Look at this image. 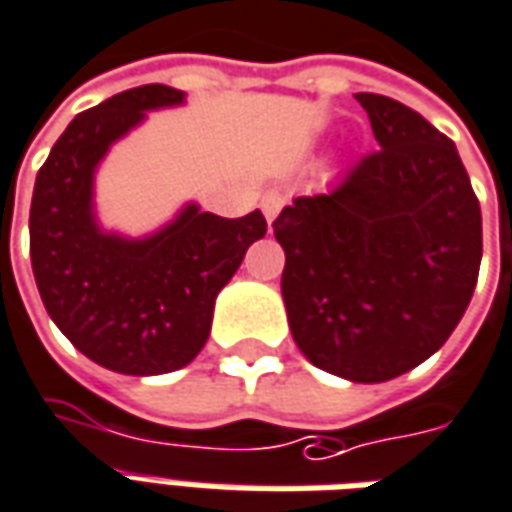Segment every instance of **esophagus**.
Returning <instances> with one entry per match:
<instances>
[{
    "mask_svg": "<svg viewBox=\"0 0 512 512\" xmlns=\"http://www.w3.org/2000/svg\"><path fill=\"white\" fill-rule=\"evenodd\" d=\"M282 205H285V199H282L280 194H274V191L263 196V202H260V207H263V213H266L268 224L277 219V213H280Z\"/></svg>",
    "mask_w": 512,
    "mask_h": 512,
    "instance_id": "esophagus-1",
    "label": "esophagus"
}]
</instances>
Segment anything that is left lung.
<instances>
[{"label":"left lung","mask_w":512,"mask_h":512,"mask_svg":"<svg viewBox=\"0 0 512 512\" xmlns=\"http://www.w3.org/2000/svg\"><path fill=\"white\" fill-rule=\"evenodd\" d=\"M380 149L330 194L296 196L271 224L296 346L352 382H385L441 349L482 260L480 199L455 144L413 107L355 94Z\"/></svg>","instance_id":"1"}]
</instances>
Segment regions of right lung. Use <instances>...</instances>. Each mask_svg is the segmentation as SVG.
I'll return each mask as SVG.
<instances>
[{"mask_svg": "<svg viewBox=\"0 0 512 512\" xmlns=\"http://www.w3.org/2000/svg\"><path fill=\"white\" fill-rule=\"evenodd\" d=\"M177 102L182 91L152 82L80 113L32 191L30 257L46 313L82 355L135 377L177 371L199 355L216 296L266 235L260 210L221 219L194 205L149 241L99 232L91 213L96 163L144 110Z\"/></svg>", "mask_w": 512, "mask_h": 512, "instance_id": "obj_1", "label": "right lung"}]
</instances>
